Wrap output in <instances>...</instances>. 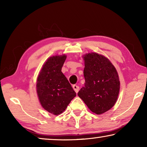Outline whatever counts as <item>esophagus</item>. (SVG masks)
Masks as SVG:
<instances>
[{
    "mask_svg": "<svg viewBox=\"0 0 147 147\" xmlns=\"http://www.w3.org/2000/svg\"><path fill=\"white\" fill-rule=\"evenodd\" d=\"M73 89L74 90V91L76 92V93H78V91H79V89H80L79 87L78 86H76V85H73Z\"/></svg>",
    "mask_w": 147,
    "mask_h": 147,
    "instance_id": "esophagus-1",
    "label": "esophagus"
}]
</instances>
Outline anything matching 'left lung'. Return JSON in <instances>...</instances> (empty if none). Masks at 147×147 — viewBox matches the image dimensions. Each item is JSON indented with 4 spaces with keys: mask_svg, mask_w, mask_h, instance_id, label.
<instances>
[{
    "mask_svg": "<svg viewBox=\"0 0 147 147\" xmlns=\"http://www.w3.org/2000/svg\"><path fill=\"white\" fill-rule=\"evenodd\" d=\"M85 85L78 95L92 112L100 115L115 105L120 91L118 73L103 55L89 53L84 55Z\"/></svg>",
    "mask_w": 147,
    "mask_h": 147,
    "instance_id": "1",
    "label": "left lung"
}]
</instances>
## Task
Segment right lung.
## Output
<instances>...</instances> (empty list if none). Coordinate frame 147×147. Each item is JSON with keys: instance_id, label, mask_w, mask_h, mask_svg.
Wrapping results in <instances>:
<instances>
[{"instance_id": "obj_1", "label": "right lung", "mask_w": 147, "mask_h": 147, "mask_svg": "<svg viewBox=\"0 0 147 147\" xmlns=\"http://www.w3.org/2000/svg\"><path fill=\"white\" fill-rule=\"evenodd\" d=\"M66 58L65 54L50 57L37 78L36 91L39 102L44 109L54 115L63 113L76 96L75 91L61 72Z\"/></svg>"}]
</instances>
